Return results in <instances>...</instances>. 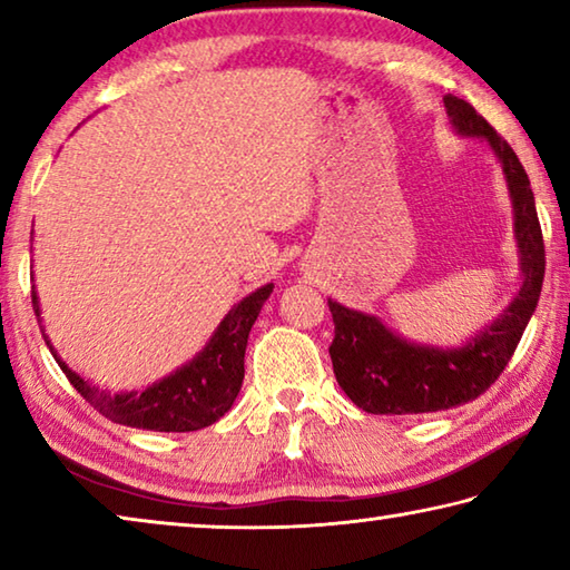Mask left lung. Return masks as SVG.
Segmentation results:
<instances>
[{
  "label": "left lung",
  "mask_w": 570,
  "mask_h": 570,
  "mask_svg": "<svg viewBox=\"0 0 570 570\" xmlns=\"http://www.w3.org/2000/svg\"><path fill=\"white\" fill-rule=\"evenodd\" d=\"M452 130L480 138L493 150L513 204V230L520 258V282L498 320L460 346L417 344L392 332L374 314L356 312L330 298L334 342L330 346L340 387L356 407L370 414H428L478 400L513 356L533 316L546 274V248L535 198L525 168L513 148L490 128L470 102L445 95Z\"/></svg>",
  "instance_id": "obj_1"
}]
</instances>
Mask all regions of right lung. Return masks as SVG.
I'll return each instance as SVG.
<instances>
[{"instance_id": "add662e5", "label": "right lung", "mask_w": 570, "mask_h": 570, "mask_svg": "<svg viewBox=\"0 0 570 570\" xmlns=\"http://www.w3.org/2000/svg\"><path fill=\"white\" fill-rule=\"evenodd\" d=\"M274 292V284H266L230 308L220 320L216 332L210 334L204 350L190 362L178 366L168 377L148 384L142 392H118L95 387L90 380L80 377L62 362V356L45 334L40 296L32 292V306L40 322V330L52 356L67 374L72 387L88 400L105 417L128 424V428L153 430V432H193L218 422L234 407V402L244 382V354L248 344V332L254 326L258 312Z\"/></svg>"}]
</instances>
